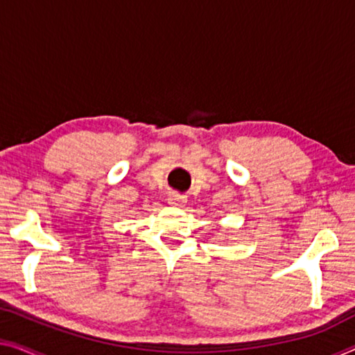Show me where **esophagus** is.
I'll return each instance as SVG.
<instances>
[{
	"label": "esophagus",
	"instance_id": "1",
	"mask_svg": "<svg viewBox=\"0 0 355 355\" xmlns=\"http://www.w3.org/2000/svg\"><path fill=\"white\" fill-rule=\"evenodd\" d=\"M167 202L171 204V205H173V207H183V205L187 204V198H184L183 194L172 193V194H168Z\"/></svg>",
	"mask_w": 355,
	"mask_h": 355
}]
</instances>
